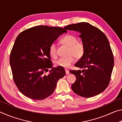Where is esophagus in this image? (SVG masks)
Wrapping results in <instances>:
<instances>
[{
  "instance_id": "obj_1",
  "label": "esophagus",
  "mask_w": 122,
  "mask_h": 122,
  "mask_svg": "<svg viewBox=\"0 0 122 122\" xmlns=\"http://www.w3.org/2000/svg\"><path fill=\"white\" fill-rule=\"evenodd\" d=\"M65 71H66V75H68V74H69V71H68V70L65 69Z\"/></svg>"
}]
</instances>
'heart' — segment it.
<instances>
[{
	"label": "heart",
	"instance_id": "obj_1",
	"mask_svg": "<svg viewBox=\"0 0 122 122\" xmlns=\"http://www.w3.org/2000/svg\"><path fill=\"white\" fill-rule=\"evenodd\" d=\"M61 44L69 47L68 55L66 57H60L55 62V65L67 68L74 61V57L76 59H80L83 56L85 51V46L82 42L78 41L77 37L73 35H67L60 40ZM49 53L51 56L55 58L57 56V46L55 43L51 44L49 48Z\"/></svg>",
	"mask_w": 122,
	"mask_h": 122
}]
</instances>
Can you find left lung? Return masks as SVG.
<instances>
[{
    "label": "left lung",
    "mask_w": 122,
    "mask_h": 122,
    "mask_svg": "<svg viewBox=\"0 0 122 122\" xmlns=\"http://www.w3.org/2000/svg\"><path fill=\"white\" fill-rule=\"evenodd\" d=\"M66 30H74L85 46V51L75 66L83 69L71 71L76 76L71 89L78 95L91 97L103 92L110 82L114 65L110 44L103 33L96 27L86 22L69 25Z\"/></svg>",
    "instance_id": "8db88e82"
}]
</instances>
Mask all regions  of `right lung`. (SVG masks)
<instances>
[{"instance_id": "add662e5", "label": "right lung", "mask_w": 122, "mask_h": 122, "mask_svg": "<svg viewBox=\"0 0 122 122\" xmlns=\"http://www.w3.org/2000/svg\"><path fill=\"white\" fill-rule=\"evenodd\" d=\"M64 33L59 27L38 26L18 35L10 54V62L13 80L18 89L27 97L42 100L53 93L65 69L52 67L49 53L50 45Z\"/></svg>"}]
</instances>
